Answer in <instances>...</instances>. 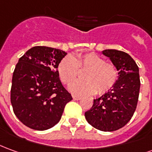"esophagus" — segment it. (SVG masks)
Wrapping results in <instances>:
<instances>
[{
    "instance_id": "1",
    "label": "esophagus",
    "mask_w": 152,
    "mask_h": 152,
    "mask_svg": "<svg viewBox=\"0 0 152 152\" xmlns=\"http://www.w3.org/2000/svg\"><path fill=\"white\" fill-rule=\"evenodd\" d=\"M72 98L74 100H80L81 97H80V96H77V95H72Z\"/></svg>"
}]
</instances>
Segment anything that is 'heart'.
Wrapping results in <instances>:
<instances>
[{
    "instance_id": "obj_1",
    "label": "heart",
    "mask_w": 152,
    "mask_h": 152,
    "mask_svg": "<svg viewBox=\"0 0 152 152\" xmlns=\"http://www.w3.org/2000/svg\"><path fill=\"white\" fill-rule=\"evenodd\" d=\"M80 70L83 73L84 80L76 81L69 85V91L76 95H90L97 92L104 94L109 91L116 84L118 72L116 66L106 62L104 58L94 53L66 55L59 61L58 72L62 83H70L78 76Z\"/></svg>"
}]
</instances>
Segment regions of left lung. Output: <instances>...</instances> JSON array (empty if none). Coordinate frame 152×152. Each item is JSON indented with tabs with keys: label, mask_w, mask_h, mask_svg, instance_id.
I'll return each mask as SVG.
<instances>
[{
	"label": "left lung",
	"mask_w": 152,
	"mask_h": 152,
	"mask_svg": "<svg viewBox=\"0 0 152 152\" xmlns=\"http://www.w3.org/2000/svg\"><path fill=\"white\" fill-rule=\"evenodd\" d=\"M118 71L115 86L94 99L90 110L85 113L87 122L98 130L116 131L128 124L135 112L139 91V68L130 55L115 49L104 50Z\"/></svg>",
	"instance_id": "1"
}]
</instances>
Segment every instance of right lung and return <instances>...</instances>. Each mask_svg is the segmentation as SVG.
<instances>
[{"label":"right lung","mask_w":152,"mask_h":152,"mask_svg":"<svg viewBox=\"0 0 152 152\" xmlns=\"http://www.w3.org/2000/svg\"><path fill=\"white\" fill-rule=\"evenodd\" d=\"M66 55L60 49L36 46L19 59L12 77L10 102L15 116L28 128L38 131L53 128L72 99L57 69Z\"/></svg>","instance_id":"1"}]
</instances>
